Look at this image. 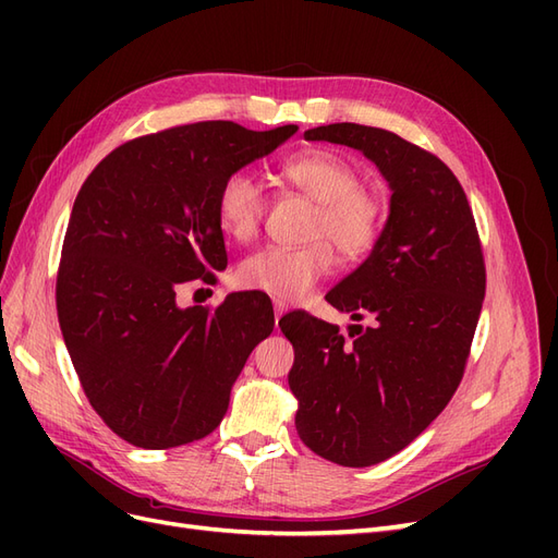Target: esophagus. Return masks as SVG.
<instances>
[{"instance_id":"obj_1","label":"esophagus","mask_w":558,"mask_h":558,"mask_svg":"<svg viewBox=\"0 0 558 558\" xmlns=\"http://www.w3.org/2000/svg\"><path fill=\"white\" fill-rule=\"evenodd\" d=\"M286 312H289V305H286L283 300H275V320H277V324H279V318H281Z\"/></svg>"}]
</instances>
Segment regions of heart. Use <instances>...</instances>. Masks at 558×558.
I'll return each mask as SVG.
<instances>
[{
    "mask_svg": "<svg viewBox=\"0 0 558 558\" xmlns=\"http://www.w3.org/2000/svg\"><path fill=\"white\" fill-rule=\"evenodd\" d=\"M293 189L316 202L305 246H267L246 256L238 267V283L279 300H300L332 272L335 251L344 260L365 258L384 223L381 197L361 183L347 158L324 148L300 150L279 165ZM267 207L263 183L246 170L228 174L216 195L218 226L234 242L256 238Z\"/></svg>",
    "mask_w": 558,
    "mask_h": 558,
    "instance_id": "obj_1",
    "label": "heart"
}]
</instances>
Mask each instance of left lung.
I'll return each instance as SVG.
<instances>
[{
    "label": "left lung",
    "mask_w": 558,
    "mask_h": 558,
    "mask_svg": "<svg viewBox=\"0 0 558 558\" xmlns=\"http://www.w3.org/2000/svg\"><path fill=\"white\" fill-rule=\"evenodd\" d=\"M361 150L391 189L373 253L326 300L353 320L349 337L305 312L279 326L295 349V428L314 453L347 468L408 447L459 388L486 291L475 218L459 179L428 150L356 123L305 132Z\"/></svg>",
    "instance_id": "left-lung-1"
}]
</instances>
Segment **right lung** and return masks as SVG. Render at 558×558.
Instances as JSON below:
<instances>
[{
	"mask_svg": "<svg viewBox=\"0 0 558 558\" xmlns=\"http://www.w3.org/2000/svg\"><path fill=\"white\" fill-rule=\"evenodd\" d=\"M298 125H179L125 142L81 185L58 269V320L93 410L125 442L170 449L209 435L230 388L272 332V302L230 293L179 307L185 281L226 269L216 195Z\"/></svg>",
	"mask_w": 558,
	"mask_h": 558,
	"instance_id": "obj_1",
	"label": "right lung"
}]
</instances>
